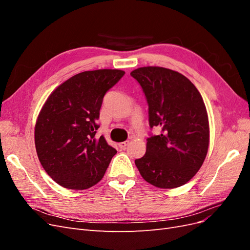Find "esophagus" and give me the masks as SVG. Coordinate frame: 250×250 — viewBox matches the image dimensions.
Listing matches in <instances>:
<instances>
[{
  "instance_id": "obj_1",
  "label": "esophagus",
  "mask_w": 250,
  "mask_h": 250,
  "mask_svg": "<svg viewBox=\"0 0 250 250\" xmlns=\"http://www.w3.org/2000/svg\"><path fill=\"white\" fill-rule=\"evenodd\" d=\"M128 144H129V141H125V142H122V143H119V147L124 149L126 146H128Z\"/></svg>"
}]
</instances>
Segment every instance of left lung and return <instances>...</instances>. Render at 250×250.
Returning <instances> with one entry per match:
<instances>
[{
  "mask_svg": "<svg viewBox=\"0 0 250 250\" xmlns=\"http://www.w3.org/2000/svg\"><path fill=\"white\" fill-rule=\"evenodd\" d=\"M149 106V125L161 129L147 140L135 166L147 183L162 188L186 185L206 160L209 144L208 111L198 89L183 74L162 66L130 73Z\"/></svg>",
  "mask_w": 250,
  "mask_h": 250,
  "instance_id": "8db88e82",
  "label": "left lung"
}]
</instances>
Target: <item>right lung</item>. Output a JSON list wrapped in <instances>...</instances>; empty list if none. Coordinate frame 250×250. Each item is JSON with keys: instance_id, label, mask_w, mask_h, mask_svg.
I'll list each match as a JSON object with an SVG mask.
<instances>
[{"instance_id": "obj_1", "label": "right lung", "mask_w": 250, "mask_h": 250, "mask_svg": "<svg viewBox=\"0 0 250 250\" xmlns=\"http://www.w3.org/2000/svg\"><path fill=\"white\" fill-rule=\"evenodd\" d=\"M121 70L79 73L58 85L37 117L36 153L48 175L71 190H85L103 178L117 153L101 135L100 108L104 95L123 77Z\"/></svg>"}]
</instances>
